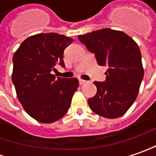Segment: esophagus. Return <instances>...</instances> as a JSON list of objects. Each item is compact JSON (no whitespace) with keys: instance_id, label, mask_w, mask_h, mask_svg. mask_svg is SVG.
<instances>
[{"instance_id":"1","label":"esophagus","mask_w":156,"mask_h":156,"mask_svg":"<svg viewBox=\"0 0 156 156\" xmlns=\"http://www.w3.org/2000/svg\"><path fill=\"white\" fill-rule=\"evenodd\" d=\"M78 82H79V84H80V85H82V84H83V83H85L87 81H85V80H83V79H81V78H80V79L78 80Z\"/></svg>"}]
</instances>
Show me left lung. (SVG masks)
<instances>
[{"label":"left lung","instance_id":"left-lung-1","mask_svg":"<svg viewBox=\"0 0 156 156\" xmlns=\"http://www.w3.org/2000/svg\"><path fill=\"white\" fill-rule=\"evenodd\" d=\"M78 40L95 54L99 66H108L106 80L95 81L96 96L88 100L91 110L104 118L122 116L136 100L144 78L140 49L122 31L102 29L80 35Z\"/></svg>","mask_w":156,"mask_h":156}]
</instances>
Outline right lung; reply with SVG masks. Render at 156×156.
<instances>
[{
    "label": "right lung",
    "instance_id": "right-lung-1",
    "mask_svg": "<svg viewBox=\"0 0 156 156\" xmlns=\"http://www.w3.org/2000/svg\"><path fill=\"white\" fill-rule=\"evenodd\" d=\"M73 39L57 33L26 38L12 57V83L25 112L41 123H53L67 113L78 80L56 78V65L65 67L64 50Z\"/></svg>",
    "mask_w": 156,
    "mask_h": 156
}]
</instances>
